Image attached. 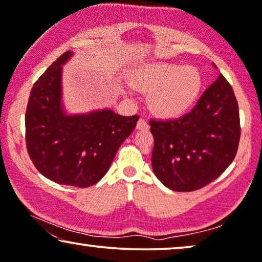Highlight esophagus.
Wrapping results in <instances>:
<instances>
[{
  "instance_id": "esophagus-1",
  "label": "esophagus",
  "mask_w": 262,
  "mask_h": 262,
  "mask_svg": "<svg viewBox=\"0 0 262 262\" xmlns=\"http://www.w3.org/2000/svg\"><path fill=\"white\" fill-rule=\"evenodd\" d=\"M136 128H138L139 130L147 129V128H148V123H147V121L145 119H140L138 121V124H136Z\"/></svg>"
}]
</instances>
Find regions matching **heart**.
<instances>
[{"label":"heart","mask_w":262,"mask_h":262,"mask_svg":"<svg viewBox=\"0 0 262 262\" xmlns=\"http://www.w3.org/2000/svg\"><path fill=\"white\" fill-rule=\"evenodd\" d=\"M202 79L196 69L160 62L143 68L134 79L136 89L150 94V105L161 115L185 112L200 94Z\"/></svg>","instance_id":"1"}]
</instances>
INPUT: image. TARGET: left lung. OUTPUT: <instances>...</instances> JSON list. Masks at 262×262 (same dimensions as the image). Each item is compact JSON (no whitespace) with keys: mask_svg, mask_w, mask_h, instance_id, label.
<instances>
[{"mask_svg":"<svg viewBox=\"0 0 262 262\" xmlns=\"http://www.w3.org/2000/svg\"><path fill=\"white\" fill-rule=\"evenodd\" d=\"M149 126L154 174L178 192L200 190L219 178L235 159L241 136L237 99L221 73L189 113L152 119Z\"/></svg>","mask_w":262,"mask_h":262,"instance_id":"8db88e82","label":"left lung"}]
</instances>
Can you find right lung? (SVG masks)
<instances>
[{
	"label": "right lung",
	"mask_w": 262,
	"mask_h": 262,
	"mask_svg": "<svg viewBox=\"0 0 262 262\" xmlns=\"http://www.w3.org/2000/svg\"><path fill=\"white\" fill-rule=\"evenodd\" d=\"M62 53L36 80L25 115L26 147L36 169L61 185L89 187L108 172L117 149L139 115L121 116L105 109L66 116L60 105Z\"/></svg>",
	"instance_id": "obj_1"
}]
</instances>
